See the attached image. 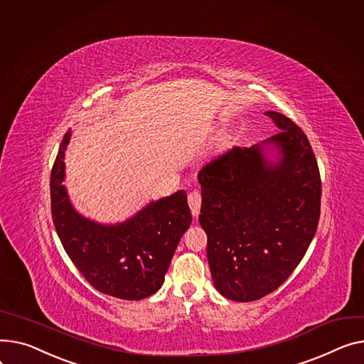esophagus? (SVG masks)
<instances>
[{
	"mask_svg": "<svg viewBox=\"0 0 364 364\" xmlns=\"http://www.w3.org/2000/svg\"><path fill=\"white\" fill-rule=\"evenodd\" d=\"M200 205H202V196L198 190L188 193V206L191 209L193 216H198L200 212Z\"/></svg>",
	"mask_w": 364,
	"mask_h": 364,
	"instance_id": "34e87169",
	"label": "esophagus"
}]
</instances>
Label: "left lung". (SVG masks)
Instances as JSON below:
<instances>
[{
    "label": "left lung",
    "instance_id": "left-lung-1",
    "mask_svg": "<svg viewBox=\"0 0 364 364\" xmlns=\"http://www.w3.org/2000/svg\"><path fill=\"white\" fill-rule=\"evenodd\" d=\"M264 114L278 134L234 148L199 173L213 285L232 301L275 291L301 262L321 215V174L307 136L284 114Z\"/></svg>",
    "mask_w": 364,
    "mask_h": 364
}]
</instances>
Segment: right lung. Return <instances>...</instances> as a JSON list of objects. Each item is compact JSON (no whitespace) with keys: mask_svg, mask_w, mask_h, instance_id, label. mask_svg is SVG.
Returning a JSON list of instances; mask_svg holds the SVG:
<instances>
[{"mask_svg":"<svg viewBox=\"0 0 364 364\" xmlns=\"http://www.w3.org/2000/svg\"><path fill=\"white\" fill-rule=\"evenodd\" d=\"M68 130L51 171V212L61 245L86 281L121 300H141L162 287L183 234L191 224L184 190L149 202L124 223L101 224L71 205L64 155Z\"/></svg>","mask_w":364,"mask_h":364,"instance_id":"obj_1","label":"right lung"}]
</instances>
